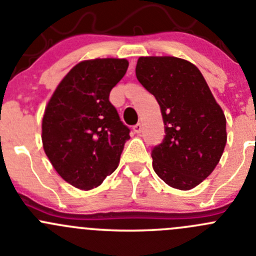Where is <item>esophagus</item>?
Instances as JSON below:
<instances>
[{
	"mask_svg": "<svg viewBox=\"0 0 256 256\" xmlns=\"http://www.w3.org/2000/svg\"><path fill=\"white\" fill-rule=\"evenodd\" d=\"M143 130V126L140 123H137L134 126H133V130H134V133H137V134H140V132H142Z\"/></svg>",
	"mask_w": 256,
	"mask_h": 256,
	"instance_id": "1",
	"label": "esophagus"
}]
</instances>
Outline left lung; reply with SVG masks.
<instances>
[{
    "instance_id": "obj_1",
    "label": "left lung",
    "mask_w": 256,
    "mask_h": 256,
    "mask_svg": "<svg viewBox=\"0 0 256 256\" xmlns=\"http://www.w3.org/2000/svg\"><path fill=\"white\" fill-rule=\"evenodd\" d=\"M137 79L157 99L164 138L153 147V170L168 186L191 190L218 166L226 119L201 72L174 56L140 58Z\"/></svg>"
}]
</instances>
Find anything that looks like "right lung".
<instances>
[{
  "mask_svg": "<svg viewBox=\"0 0 256 256\" xmlns=\"http://www.w3.org/2000/svg\"><path fill=\"white\" fill-rule=\"evenodd\" d=\"M128 69L126 59L86 60L58 85L42 118V144L58 174L92 190L118 167L130 130L109 102Z\"/></svg>",
  "mask_w": 256,
  "mask_h": 256,
  "instance_id": "1",
  "label": "right lung"
}]
</instances>
